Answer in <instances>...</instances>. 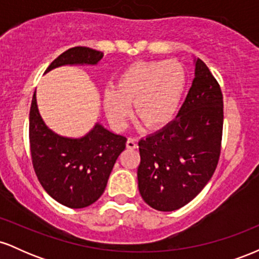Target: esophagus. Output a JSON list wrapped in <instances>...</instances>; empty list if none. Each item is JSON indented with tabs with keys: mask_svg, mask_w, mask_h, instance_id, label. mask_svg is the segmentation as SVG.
<instances>
[{
	"mask_svg": "<svg viewBox=\"0 0 259 259\" xmlns=\"http://www.w3.org/2000/svg\"><path fill=\"white\" fill-rule=\"evenodd\" d=\"M126 147L130 148V150H135V148L138 147V142H136V140L133 139V138L127 139V141H126Z\"/></svg>",
	"mask_w": 259,
	"mask_h": 259,
	"instance_id": "obj_1",
	"label": "esophagus"
}]
</instances>
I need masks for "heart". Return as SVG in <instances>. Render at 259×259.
I'll return each mask as SVG.
<instances>
[{"mask_svg": "<svg viewBox=\"0 0 259 259\" xmlns=\"http://www.w3.org/2000/svg\"><path fill=\"white\" fill-rule=\"evenodd\" d=\"M186 86V72L177 61H139L103 91V107L115 127L125 125L134 102V118L148 129L168 125L177 115Z\"/></svg>", "mask_w": 259, "mask_h": 259, "instance_id": "heart-1", "label": "heart"}]
</instances>
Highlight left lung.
I'll use <instances>...</instances> for the list:
<instances>
[{
    "label": "left lung",
    "instance_id": "8db88e82",
    "mask_svg": "<svg viewBox=\"0 0 259 259\" xmlns=\"http://www.w3.org/2000/svg\"><path fill=\"white\" fill-rule=\"evenodd\" d=\"M177 118L139 141V191L150 207L171 212L189 203L218 164L223 133V95L200 58Z\"/></svg>",
    "mask_w": 259,
    "mask_h": 259
}]
</instances>
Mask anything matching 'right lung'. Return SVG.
Instances as JSON below:
<instances>
[{"label": "right lung", "instance_id": "right-lung-1", "mask_svg": "<svg viewBox=\"0 0 259 259\" xmlns=\"http://www.w3.org/2000/svg\"><path fill=\"white\" fill-rule=\"evenodd\" d=\"M103 53L89 47H73L58 56L45 73L62 65H96ZM29 140L35 173L45 191L69 208H84L105 191L114 163L125 148L126 138L102 124L82 138L61 136L45 124L34 94L29 117Z\"/></svg>", "mask_w": 259, "mask_h": 259}]
</instances>
